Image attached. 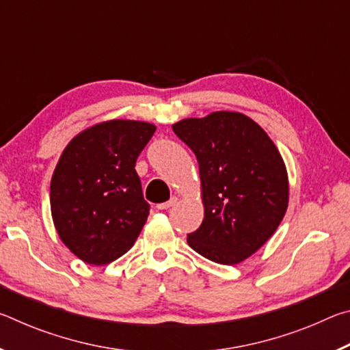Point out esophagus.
Listing matches in <instances>:
<instances>
[{
    "label": "esophagus",
    "mask_w": 350,
    "mask_h": 350,
    "mask_svg": "<svg viewBox=\"0 0 350 350\" xmlns=\"http://www.w3.org/2000/svg\"><path fill=\"white\" fill-rule=\"evenodd\" d=\"M177 204V198L176 196H173L171 198L168 202H163V204H159L157 205V210H168V208H171V206L173 205H176Z\"/></svg>",
    "instance_id": "1"
}]
</instances>
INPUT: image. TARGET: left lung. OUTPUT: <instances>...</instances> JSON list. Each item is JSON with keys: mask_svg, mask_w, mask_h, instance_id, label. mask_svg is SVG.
Returning a JSON list of instances; mask_svg holds the SVG:
<instances>
[{"mask_svg": "<svg viewBox=\"0 0 350 350\" xmlns=\"http://www.w3.org/2000/svg\"><path fill=\"white\" fill-rule=\"evenodd\" d=\"M199 163L204 221L188 245L213 262L233 265L262 247L288 202L286 165L258 123L219 111L173 125Z\"/></svg>", "mask_w": 350, "mask_h": 350, "instance_id": "left-lung-1", "label": "left lung"}]
</instances>
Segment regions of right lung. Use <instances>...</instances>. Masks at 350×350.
Segmentation results:
<instances>
[{
  "instance_id": "add662e5",
  "label": "right lung",
  "mask_w": 350,
  "mask_h": 350,
  "mask_svg": "<svg viewBox=\"0 0 350 350\" xmlns=\"http://www.w3.org/2000/svg\"><path fill=\"white\" fill-rule=\"evenodd\" d=\"M156 126L111 120L69 142L51 180V210L58 236L75 256L109 264L134 245L150 215L139 154Z\"/></svg>"
}]
</instances>
